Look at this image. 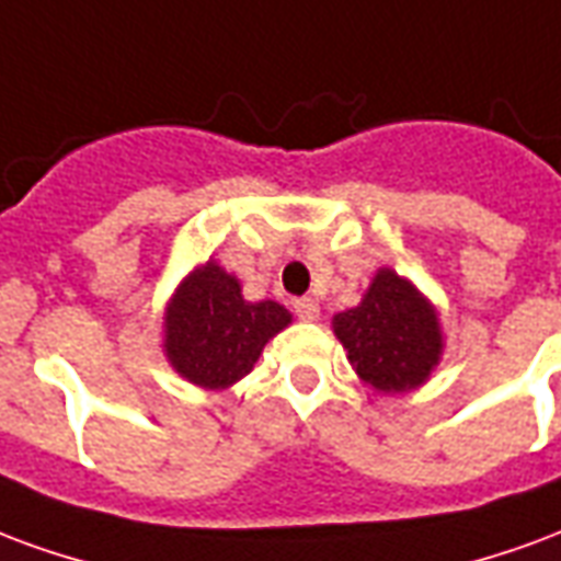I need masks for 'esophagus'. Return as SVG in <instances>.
<instances>
[{
	"instance_id": "esophagus-1",
	"label": "esophagus",
	"mask_w": 561,
	"mask_h": 561,
	"mask_svg": "<svg viewBox=\"0 0 561 561\" xmlns=\"http://www.w3.org/2000/svg\"><path fill=\"white\" fill-rule=\"evenodd\" d=\"M293 310H296L298 320H305V322L320 320V305H317L313 298H296V301H293Z\"/></svg>"
}]
</instances>
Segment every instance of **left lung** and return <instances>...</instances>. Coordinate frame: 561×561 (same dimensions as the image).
I'll return each mask as SVG.
<instances>
[{"mask_svg":"<svg viewBox=\"0 0 561 561\" xmlns=\"http://www.w3.org/2000/svg\"><path fill=\"white\" fill-rule=\"evenodd\" d=\"M331 325L362 382L386 394L424 386L443 358L436 308L391 268H379L362 305L337 313Z\"/></svg>","mask_w":561,"mask_h":561,"instance_id":"obj_1","label":"left lung"}]
</instances>
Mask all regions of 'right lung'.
<instances>
[{"mask_svg": "<svg viewBox=\"0 0 561 561\" xmlns=\"http://www.w3.org/2000/svg\"><path fill=\"white\" fill-rule=\"evenodd\" d=\"M293 322L277 301H248L215 260L179 284L163 313V355L179 376L224 391L248 376L277 331Z\"/></svg>", "mask_w": 561, "mask_h": 561, "instance_id": "1", "label": "right lung"}]
</instances>
